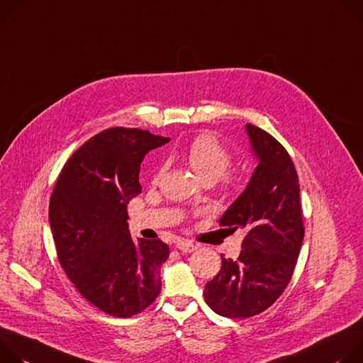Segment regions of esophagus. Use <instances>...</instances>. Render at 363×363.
<instances>
[{"instance_id":"obj_1","label":"esophagus","mask_w":363,"mask_h":363,"mask_svg":"<svg viewBox=\"0 0 363 363\" xmlns=\"http://www.w3.org/2000/svg\"><path fill=\"white\" fill-rule=\"evenodd\" d=\"M176 248L184 254H189V252H193L197 247L193 245L191 242H189V240H184V239H179L177 244H176Z\"/></svg>"}]
</instances>
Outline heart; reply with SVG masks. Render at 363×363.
<instances>
[{"mask_svg": "<svg viewBox=\"0 0 363 363\" xmlns=\"http://www.w3.org/2000/svg\"><path fill=\"white\" fill-rule=\"evenodd\" d=\"M184 158L197 177L202 180H219L232 164V154L213 134L196 137L187 145ZM160 172L155 177L160 176Z\"/></svg>", "mask_w": 363, "mask_h": 363, "instance_id": "obj_1", "label": "heart"}]
</instances>
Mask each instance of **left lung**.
<instances>
[{"instance_id":"left-lung-1","label":"left lung","mask_w":363,"mask_h":363,"mask_svg":"<svg viewBox=\"0 0 363 363\" xmlns=\"http://www.w3.org/2000/svg\"><path fill=\"white\" fill-rule=\"evenodd\" d=\"M245 131L258 164L219 225L245 229L236 259L222 255V267L205 286V300L218 314L245 318L262 313L290 283L304 238L300 184L291 157L264 130Z\"/></svg>"}]
</instances>
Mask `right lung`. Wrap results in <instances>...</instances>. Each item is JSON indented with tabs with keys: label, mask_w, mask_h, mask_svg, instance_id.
Returning <instances> with one entry per match:
<instances>
[{
	"label": "right lung",
	"mask_w": 363,
	"mask_h": 363,
	"mask_svg": "<svg viewBox=\"0 0 363 363\" xmlns=\"http://www.w3.org/2000/svg\"><path fill=\"white\" fill-rule=\"evenodd\" d=\"M170 141L137 128H108L76 150L50 197L59 262L77 291L113 317L147 308L161 290L169 247L128 230L127 205L141 193L144 155Z\"/></svg>",
	"instance_id": "right-lung-1"
}]
</instances>
